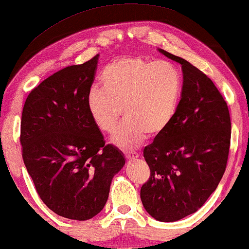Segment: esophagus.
I'll use <instances>...</instances> for the list:
<instances>
[{
    "label": "esophagus",
    "mask_w": 249,
    "mask_h": 249,
    "mask_svg": "<svg viewBox=\"0 0 249 249\" xmlns=\"http://www.w3.org/2000/svg\"><path fill=\"white\" fill-rule=\"evenodd\" d=\"M124 156L127 160H135V158L139 157V155L136 153H130V151H124Z\"/></svg>",
    "instance_id": "esophagus-1"
}]
</instances>
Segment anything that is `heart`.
Returning <instances> with one entry per match:
<instances>
[{
	"label": "heart",
	"mask_w": 249,
	"mask_h": 249,
	"mask_svg": "<svg viewBox=\"0 0 249 249\" xmlns=\"http://www.w3.org/2000/svg\"><path fill=\"white\" fill-rule=\"evenodd\" d=\"M102 89L93 88L86 106L100 131L112 133L122 110L125 120L113 136L120 148L133 149L146 136L166 130L178 112L182 96V75L167 60L128 56L116 59L101 74Z\"/></svg>",
	"instance_id": "b5f03b06"
}]
</instances>
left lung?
Returning <instances> with one entry per match:
<instances>
[{
	"mask_svg": "<svg viewBox=\"0 0 249 249\" xmlns=\"http://www.w3.org/2000/svg\"><path fill=\"white\" fill-rule=\"evenodd\" d=\"M158 50L182 65V99L166 130L143 149L150 176L140 199L151 217L172 222L199 210L217 189L228 160L231 122L225 99L207 75Z\"/></svg>",
	"mask_w": 249,
	"mask_h": 249,
	"instance_id": "left-lung-1",
	"label": "left lung"
}]
</instances>
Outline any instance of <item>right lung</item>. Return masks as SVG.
<instances>
[{
    "instance_id": "add662e5",
    "label": "right lung",
    "mask_w": 249,
    "mask_h": 249,
    "mask_svg": "<svg viewBox=\"0 0 249 249\" xmlns=\"http://www.w3.org/2000/svg\"><path fill=\"white\" fill-rule=\"evenodd\" d=\"M99 55L65 67L29 93L21 117L22 158L47 207L73 220H88L107 201L124 155L106 145L86 100Z\"/></svg>"
}]
</instances>
